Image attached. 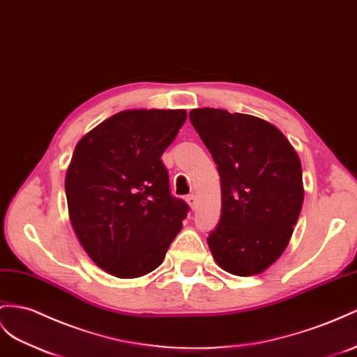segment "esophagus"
<instances>
[{
  "label": "esophagus",
  "mask_w": 357,
  "mask_h": 357,
  "mask_svg": "<svg viewBox=\"0 0 357 357\" xmlns=\"http://www.w3.org/2000/svg\"><path fill=\"white\" fill-rule=\"evenodd\" d=\"M187 204H188L190 208L195 211V209L197 208V197H196V195H188V196H187Z\"/></svg>",
  "instance_id": "esophagus-1"
}]
</instances>
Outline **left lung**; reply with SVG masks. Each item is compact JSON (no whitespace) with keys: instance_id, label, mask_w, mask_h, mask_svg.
I'll use <instances>...</instances> for the list:
<instances>
[{"instance_id":"obj_1","label":"left lung","mask_w":357,"mask_h":357,"mask_svg":"<svg viewBox=\"0 0 357 357\" xmlns=\"http://www.w3.org/2000/svg\"><path fill=\"white\" fill-rule=\"evenodd\" d=\"M190 122L222 181L213 257L235 276L262 273L287 249L303 205L298 155L276 126L250 114L195 108Z\"/></svg>"}]
</instances>
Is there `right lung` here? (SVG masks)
<instances>
[{"label":"right lung","mask_w":357,"mask_h":357,"mask_svg":"<svg viewBox=\"0 0 357 357\" xmlns=\"http://www.w3.org/2000/svg\"><path fill=\"white\" fill-rule=\"evenodd\" d=\"M185 109H126L77 144L65 188L70 223L98 267L121 279L161 266L190 206L172 196L161 155Z\"/></svg>","instance_id":"add662e5"}]
</instances>
